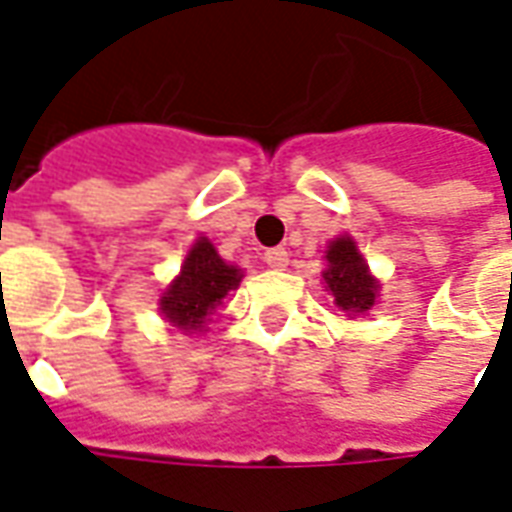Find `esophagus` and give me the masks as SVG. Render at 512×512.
<instances>
[{"label":"esophagus","instance_id":"esophagus-1","mask_svg":"<svg viewBox=\"0 0 512 512\" xmlns=\"http://www.w3.org/2000/svg\"><path fill=\"white\" fill-rule=\"evenodd\" d=\"M264 261L272 270H283L289 264V251L286 248H270V251H264Z\"/></svg>","mask_w":512,"mask_h":512}]
</instances>
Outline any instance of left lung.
I'll return each mask as SVG.
<instances>
[{"label":"left lung","mask_w":512,"mask_h":512,"mask_svg":"<svg viewBox=\"0 0 512 512\" xmlns=\"http://www.w3.org/2000/svg\"><path fill=\"white\" fill-rule=\"evenodd\" d=\"M327 261L330 264L324 270V283L333 292L335 305L349 313H365L374 308L379 283L371 278L363 256L357 253V245L349 237H338L330 245Z\"/></svg>","instance_id":"left-lung-1"}]
</instances>
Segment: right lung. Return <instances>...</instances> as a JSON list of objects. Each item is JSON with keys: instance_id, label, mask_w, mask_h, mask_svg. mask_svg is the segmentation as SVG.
Segmentation results:
<instances>
[{"instance_id": "add662e5", "label": "right lung", "mask_w": 512, "mask_h": 512, "mask_svg": "<svg viewBox=\"0 0 512 512\" xmlns=\"http://www.w3.org/2000/svg\"><path fill=\"white\" fill-rule=\"evenodd\" d=\"M240 278V270L220 259L212 242L201 237L190 248L179 278L163 294L160 311L179 330H201L220 300L240 286Z\"/></svg>"}]
</instances>
